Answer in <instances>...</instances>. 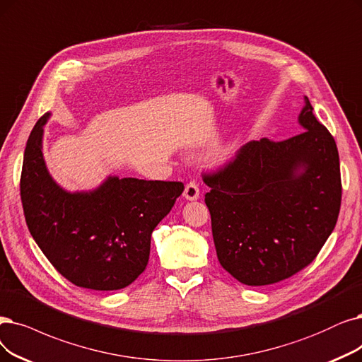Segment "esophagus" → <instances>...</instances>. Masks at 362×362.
Returning <instances> with one entry per match:
<instances>
[{
    "label": "esophagus",
    "mask_w": 362,
    "mask_h": 362,
    "mask_svg": "<svg viewBox=\"0 0 362 362\" xmlns=\"http://www.w3.org/2000/svg\"><path fill=\"white\" fill-rule=\"evenodd\" d=\"M199 185L196 182H189L184 189V197L187 200H197L199 199Z\"/></svg>",
    "instance_id": "34e87169"
}]
</instances>
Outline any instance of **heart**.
<instances>
[{
  "instance_id": "obj_1",
  "label": "heart",
  "mask_w": 362,
  "mask_h": 362,
  "mask_svg": "<svg viewBox=\"0 0 362 362\" xmlns=\"http://www.w3.org/2000/svg\"><path fill=\"white\" fill-rule=\"evenodd\" d=\"M235 151H236V146H235V144H230V146H227L224 150L220 151L218 160H227L228 157H231V156L235 154Z\"/></svg>"
}]
</instances>
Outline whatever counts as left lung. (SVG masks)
Returning <instances> with one entry per match:
<instances>
[{
  "label": "left lung",
  "mask_w": 362,
  "mask_h": 362,
  "mask_svg": "<svg viewBox=\"0 0 362 362\" xmlns=\"http://www.w3.org/2000/svg\"><path fill=\"white\" fill-rule=\"evenodd\" d=\"M305 129L274 142L251 141L205 173L218 262L251 286L276 284L309 266L334 230L341 204L339 151L305 96Z\"/></svg>",
  "instance_id": "left-lung-1"
}]
</instances>
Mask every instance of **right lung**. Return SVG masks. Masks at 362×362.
Returning <instances> with one entry per match:
<instances>
[{
    "label": "right lung",
    "mask_w": 362,
    "mask_h": 362,
    "mask_svg": "<svg viewBox=\"0 0 362 362\" xmlns=\"http://www.w3.org/2000/svg\"><path fill=\"white\" fill-rule=\"evenodd\" d=\"M46 112L28 138L21 175L26 226L40 250L77 286L114 291L146 270L151 233L184 192L178 181L108 177L92 192L57 185L42 157Z\"/></svg>",
    "instance_id": "obj_1"
}]
</instances>
